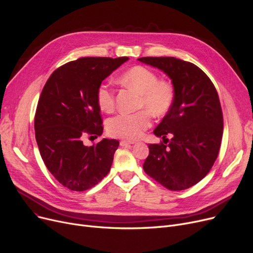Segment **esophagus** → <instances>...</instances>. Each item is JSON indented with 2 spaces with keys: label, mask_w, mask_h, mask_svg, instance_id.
<instances>
[{
  "label": "esophagus",
  "mask_w": 253,
  "mask_h": 253,
  "mask_svg": "<svg viewBox=\"0 0 253 253\" xmlns=\"http://www.w3.org/2000/svg\"><path fill=\"white\" fill-rule=\"evenodd\" d=\"M133 141H129V140H121L120 141V145H122V147H125V145H129V144H133Z\"/></svg>",
  "instance_id": "obj_1"
}]
</instances>
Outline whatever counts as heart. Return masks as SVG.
<instances>
[{
	"label": "heart",
	"mask_w": 253,
	"mask_h": 253,
	"mask_svg": "<svg viewBox=\"0 0 253 253\" xmlns=\"http://www.w3.org/2000/svg\"><path fill=\"white\" fill-rule=\"evenodd\" d=\"M124 87L133 89L140 94L138 108L145 109L133 114L122 113L108 122V132L111 136L125 139H137L152 122L155 117L167 115L175 101V88L165 80H159V76L151 69L137 65L125 72L119 80ZM96 102L99 109L105 113H112L116 105V93L109 84H101L96 90Z\"/></svg>",
	"instance_id": "obj_1"
}]
</instances>
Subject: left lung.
I'll return each instance as SVG.
<instances>
[{
    "label": "left lung",
    "mask_w": 253,
    "mask_h": 253,
    "mask_svg": "<svg viewBox=\"0 0 253 253\" xmlns=\"http://www.w3.org/2000/svg\"><path fill=\"white\" fill-rule=\"evenodd\" d=\"M138 60L167 74L176 93L172 109L154 130L159 137L171 134L172 138L149 144L143 170L170 191L189 189L207 175L219 152L223 117L217 91L192 62L175 57Z\"/></svg>",
    "instance_id": "left-lung-1"
}]
</instances>
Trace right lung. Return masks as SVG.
<instances>
[{
    "label": "right lung",
    "instance_id": "1",
    "mask_svg": "<svg viewBox=\"0 0 253 253\" xmlns=\"http://www.w3.org/2000/svg\"><path fill=\"white\" fill-rule=\"evenodd\" d=\"M126 56L82 57L51 74L35 115L36 140L51 174L71 191L83 192L97 184L111 170L116 139L103 138L86 147V136L102 134L96 90Z\"/></svg>",
    "mask_w": 253,
    "mask_h": 253
}]
</instances>
